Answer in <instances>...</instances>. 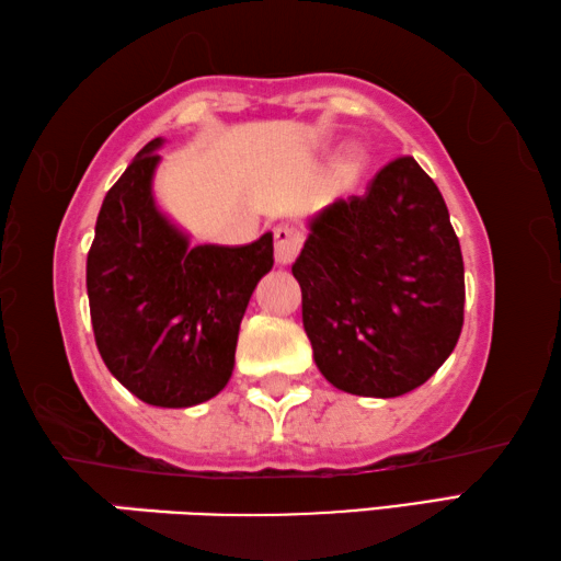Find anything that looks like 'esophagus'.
<instances>
[{"label": "esophagus", "mask_w": 561, "mask_h": 561, "mask_svg": "<svg viewBox=\"0 0 561 561\" xmlns=\"http://www.w3.org/2000/svg\"><path fill=\"white\" fill-rule=\"evenodd\" d=\"M273 239H275V263L290 265L296 261V255L302 245V236L298 229H293V226H278V229L273 231Z\"/></svg>", "instance_id": "obj_1"}]
</instances>
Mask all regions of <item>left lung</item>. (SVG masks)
Listing matches in <instances>:
<instances>
[{"mask_svg": "<svg viewBox=\"0 0 561 561\" xmlns=\"http://www.w3.org/2000/svg\"><path fill=\"white\" fill-rule=\"evenodd\" d=\"M293 275L316 365L347 394H407L460 337L463 255L444 196L414 157L379 170L365 196L312 216Z\"/></svg>", "mask_w": 561, "mask_h": 561, "instance_id": "1", "label": "left lung"}]
</instances>
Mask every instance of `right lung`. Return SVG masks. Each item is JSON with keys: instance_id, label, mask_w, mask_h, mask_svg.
Masks as SVG:
<instances>
[{"instance_id": "right-lung-1", "label": "right lung", "mask_w": 561, "mask_h": 561, "mask_svg": "<svg viewBox=\"0 0 561 561\" xmlns=\"http://www.w3.org/2000/svg\"><path fill=\"white\" fill-rule=\"evenodd\" d=\"M162 142H147L107 190L85 286L111 375L145 404L186 409L231 379L245 306L273 268V233L245 245H190L154 204Z\"/></svg>"}]
</instances>
